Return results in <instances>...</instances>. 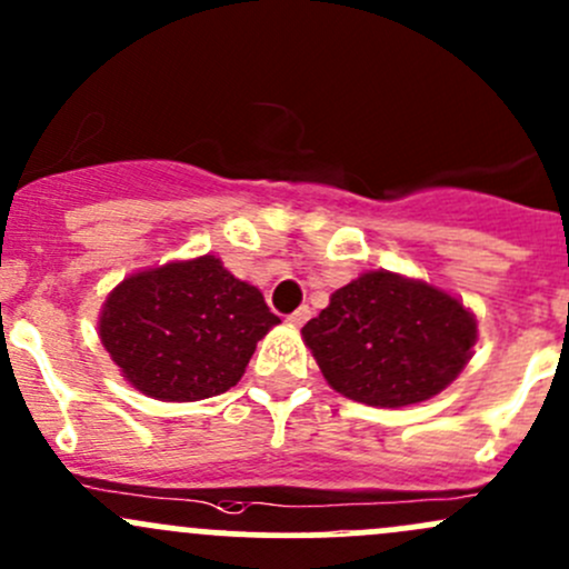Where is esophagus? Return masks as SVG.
<instances>
[{"label": "esophagus", "instance_id": "1", "mask_svg": "<svg viewBox=\"0 0 569 569\" xmlns=\"http://www.w3.org/2000/svg\"><path fill=\"white\" fill-rule=\"evenodd\" d=\"M308 319H311V308H308V306L297 308L295 313H289V321H291V325H306Z\"/></svg>", "mask_w": 569, "mask_h": 569}]
</instances>
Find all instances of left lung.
<instances>
[{"label": "left lung", "instance_id": "left-lung-1", "mask_svg": "<svg viewBox=\"0 0 569 569\" xmlns=\"http://www.w3.org/2000/svg\"><path fill=\"white\" fill-rule=\"evenodd\" d=\"M325 380L375 407L440 393L468 363L476 321L455 297L391 272H366L302 327Z\"/></svg>", "mask_w": 569, "mask_h": 569}]
</instances>
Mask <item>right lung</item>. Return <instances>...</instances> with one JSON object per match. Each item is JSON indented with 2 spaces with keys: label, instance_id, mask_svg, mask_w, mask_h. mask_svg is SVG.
Masks as SVG:
<instances>
[{
  "label": "right lung",
  "instance_id": "1",
  "mask_svg": "<svg viewBox=\"0 0 569 569\" xmlns=\"http://www.w3.org/2000/svg\"><path fill=\"white\" fill-rule=\"evenodd\" d=\"M278 321L256 286L203 256L126 278L104 302L101 343L137 391L198 401L237 386Z\"/></svg>",
  "mask_w": 569,
  "mask_h": 569
}]
</instances>
